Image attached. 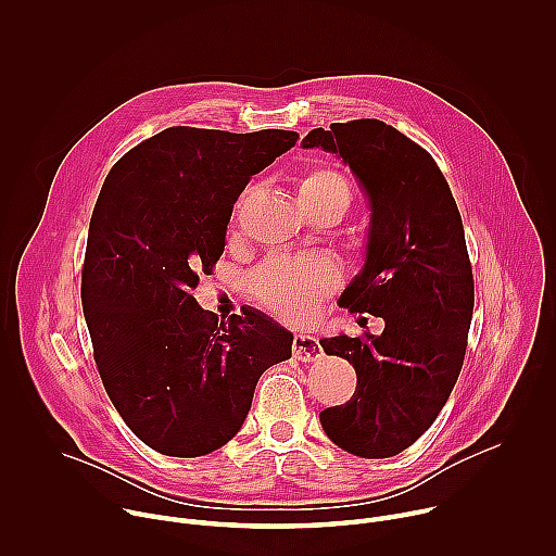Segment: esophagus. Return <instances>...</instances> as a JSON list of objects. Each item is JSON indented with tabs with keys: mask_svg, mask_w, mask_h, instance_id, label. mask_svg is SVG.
<instances>
[{
	"mask_svg": "<svg viewBox=\"0 0 556 556\" xmlns=\"http://www.w3.org/2000/svg\"><path fill=\"white\" fill-rule=\"evenodd\" d=\"M292 354H294V358H299L303 363H309V361H316L324 354V348H321L319 339H314L309 334H296L292 339Z\"/></svg>",
	"mask_w": 556,
	"mask_h": 556,
	"instance_id": "1",
	"label": "esophagus"
}]
</instances>
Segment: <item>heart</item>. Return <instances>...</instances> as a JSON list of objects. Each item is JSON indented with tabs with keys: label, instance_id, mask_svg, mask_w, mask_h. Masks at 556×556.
Instances as JSON below:
<instances>
[{
	"label": "heart",
	"instance_id": "b5f03b06",
	"mask_svg": "<svg viewBox=\"0 0 556 556\" xmlns=\"http://www.w3.org/2000/svg\"><path fill=\"white\" fill-rule=\"evenodd\" d=\"M328 195H345L350 189L345 178L328 167L319 165L305 172L299 180V200L309 202ZM247 198V195H244ZM244 198L237 202L240 211ZM251 292L270 312L281 319L301 321L312 312L316 301L328 296L341 283V268L330 255H305V257H275L260 266L251 275Z\"/></svg>",
	"mask_w": 556,
	"mask_h": 556
}]
</instances>
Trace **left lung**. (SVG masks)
Returning a JSON list of instances; mask_svg holds the SVG:
<instances>
[{"label":"left lung","instance_id":"obj_1","mask_svg":"<svg viewBox=\"0 0 556 556\" xmlns=\"http://www.w3.org/2000/svg\"><path fill=\"white\" fill-rule=\"evenodd\" d=\"M301 147L343 157L369 202L365 264L339 305L384 321L378 337L319 341L356 369L352 399L319 418L348 453L399 455L433 425L464 363L472 273L462 217L429 151L382 121L312 129Z\"/></svg>","mask_w":556,"mask_h":556}]
</instances>
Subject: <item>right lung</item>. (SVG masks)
Masks as SVG:
<instances>
[{
    "label": "right lung",
    "instance_id": "add662e5",
    "mask_svg": "<svg viewBox=\"0 0 556 556\" xmlns=\"http://www.w3.org/2000/svg\"><path fill=\"white\" fill-rule=\"evenodd\" d=\"M299 134L169 127L127 151L97 200L81 301L94 361L125 425L198 457L242 429L260 376L292 334L255 307L228 324L193 296L224 253L232 204Z\"/></svg>",
    "mask_w": 556,
    "mask_h": 556
}]
</instances>
